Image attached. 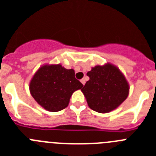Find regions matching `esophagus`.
<instances>
[{"label":"esophagus","instance_id":"esophagus-1","mask_svg":"<svg viewBox=\"0 0 156 156\" xmlns=\"http://www.w3.org/2000/svg\"><path fill=\"white\" fill-rule=\"evenodd\" d=\"M80 82L82 83V84L84 85L85 83H86V81H85V79H82V80H80Z\"/></svg>","mask_w":156,"mask_h":156}]
</instances>
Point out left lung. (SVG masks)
Masks as SVG:
<instances>
[{"label":"left lung","mask_w":156,"mask_h":156,"mask_svg":"<svg viewBox=\"0 0 156 156\" xmlns=\"http://www.w3.org/2000/svg\"><path fill=\"white\" fill-rule=\"evenodd\" d=\"M90 80L82 92L92 110L105 113L116 108L127 98L129 85L118 68L111 64L97 66L87 73Z\"/></svg>","instance_id":"left-lung-1"}]
</instances>
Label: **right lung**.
<instances>
[{"mask_svg": "<svg viewBox=\"0 0 156 156\" xmlns=\"http://www.w3.org/2000/svg\"><path fill=\"white\" fill-rule=\"evenodd\" d=\"M83 85L75 78L73 69H66L61 65L42 66L30 83L31 95L43 108L58 112L68 106L71 95Z\"/></svg>", "mask_w": 156, "mask_h": 156, "instance_id": "1", "label": "right lung"}]
</instances>
